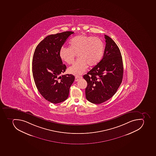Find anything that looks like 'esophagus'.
I'll return each instance as SVG.
<instances>
[{
	"label": "esophagus",
	"instance_id": "1",
	"mask_svg": "<svg viewBox=\"0 0 156 156\" xmlns=\"http://www.w3.org/2000/svg\"><path fill=\"white\" fill-rule=\"evenodd\" d=\"M81 79H82V76H76V77H75V81H79V80Z\"/></svg>",
	"mask_w": 156,
	"mask_h": 156
}]
</instances>
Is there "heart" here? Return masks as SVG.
I'll return each instance as SVG.
<instances>
[{"instance_id":"b5f03b06","label":"heart","mask_w":156,"mask_h":156,"mask_svg":"<svg viewBox=\"0 0 156 156\" xmlns=\"http://www.w3.org/2000/svg\"><path fill=\"white\" fill-rule=\"evenodd\" d=\"M69 46H62L59 55L66 63L71 64L77 54L79 59L68 69L69 73L79 76L83 73L89 66H94L102 58L104 44L97 37L84 35H77L70 41Z\"/></svg>"}]
</instances>
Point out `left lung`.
<instances>
[{
  "label": "left lung",
  "instance_id": "1",
  "mask_svg": "<svg viewBox=\"0 0 156 156\" xmlns=\"http://www.w3.org/2000/svg\"><path fill=\"white\" fill-rule=\"evenodd\" d=\"M105 38L106 46L103 58L83 76L87 83L86 98L95 104L102 103L113 97L123 77V62L119 48L109 36L105 35Z\"/></svg>",
  "mask_w": 156,
  "mask_h": 156
}]
</instances>
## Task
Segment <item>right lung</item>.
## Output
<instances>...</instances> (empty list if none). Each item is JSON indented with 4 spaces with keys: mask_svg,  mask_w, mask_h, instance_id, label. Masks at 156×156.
<instances>
[{
    "mask_svg": "<svg viewBox=\"0 0 156 156\" xmlns=\"http://www.w3.org/2000/svg\"><path fill=\"white\" fill-rule=\"evenodd\" d=\"M67 31L48 35L37 45L33 56L32 72L35 85L44 98L53 104L65 101L75 80L72 75H62L66 69L59 52L69 35Z\"/></svg>",
    "mask_w": 156,
    "mask_h": 156,
    "instance_id": "obj_1",
    "label": "right lung"
}]
</instances>
